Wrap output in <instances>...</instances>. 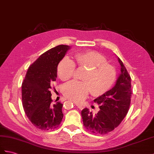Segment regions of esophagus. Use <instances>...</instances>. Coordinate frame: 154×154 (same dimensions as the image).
I'll return each mask as SVG.
<instances>
[{"label":"esophagus","instance_id":"esophagus-1","mask_svg":"<svg viewBox=\"0 0 154 154\" xmlns=\"http://www.w3.org/2000/svg\"><path fill=\"white\" fill-rule=\"evenodd\" d=\"M75 104H76V105L77 106V107L78 108H80V110L84 109V107H85V106L84 105V104H78V103H75Z\"/></svg>","mask_w":154,"mask_h":154}]
</instances>
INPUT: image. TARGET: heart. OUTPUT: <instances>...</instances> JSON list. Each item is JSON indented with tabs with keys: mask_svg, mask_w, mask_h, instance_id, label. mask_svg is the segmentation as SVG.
Here are the masks:
<instances>
[{
	"mask_svg": "<svg viewBox=\"0 0 154 154\" xmlns=\"http://www.w3.org/2000/svg\"><path fill=\"white\" fill-rule=\"evenodd\" d=\"M78 66L86 70L82 77L84 82L72 81L63 86L62 93L67 99L80 102L91 91L93 96L106 93L116 79V70L107 63L105 56L95 51L80 52L75 55ZM76 65L68 57L63 58L57 66V74L61 80L74 76Z\"/></svg>",
	"mask_w": 154,
	"mask_h": 154,
	"instance_id": "b5f03b06",
	"label": "heart"
}]
</instances>
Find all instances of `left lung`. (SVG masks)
I'll list each match as a JSON object with an SVG mask.
<instances>
[{"label":"left lung","mask_w":154,"mask_h":154,"mask_svg":"<svg viewBox=\"0 0 154 154\" xmlns=\"http://www.w3.org/2000/svg\"><path fill=\"white\" fill-rule=\"evenodd\" d=\"M121 65V74L114 87L94 100L99 104L100 110L93 115L87 108L81 114L84 127L95 134H105L111 132L119 124L129 111L132 95L131 76L118 58Z\"/></svg>","instance_id":"obj_1"}]
</instances>
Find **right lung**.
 <instances>
[{
  "instance_id": "1",
  "label": "right lung",
  "mask_w": 154,
  "mask_h": 154,
  "mask_svg": "<svg viewBox=\"0 0 154 154\" xmlns=\"http://www.w3.org/2000/svg\"><path fill=\"white\" fill-rule=\"evenodd\" d=\"M70 48L59 45L41 55L29 67L21 85L22 104L27 118L37 129L51 131L57 128L63 114V104H52V82L56 80L59 63Z\"/></svg>"
}]
</instances>
